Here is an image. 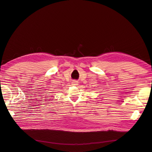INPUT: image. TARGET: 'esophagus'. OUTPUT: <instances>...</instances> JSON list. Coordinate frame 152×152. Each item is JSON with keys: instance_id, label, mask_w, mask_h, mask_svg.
I'll return each mask as SVG.
<instances>
[{"instance_id": "obj_1", "label": "esophagus", "mask_w": 152, "mask_h": 152, "mask_svg": "<svg viewBox=\"0 0 152 152\" xmlns=\"http://www.w3.org/2000/svg\"><path fill=\"white\" fill-rule=\"evenodd\" d=\"M71 84H72V85H74V86H77V85L78 84V83H77V81H73V82L71 83Z\"/></svg>"}]
</instances>
